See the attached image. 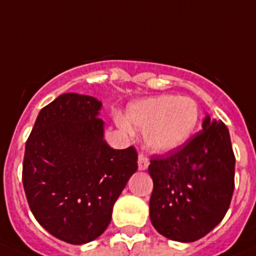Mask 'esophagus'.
Masks as SVG:
<instances>
[{"label":"esophagus","instance_id":"34e87169","mask_svg":"<svg viewBox=\"0 0 256 256\" xmlns=\"http://www.w3.org/2000/svg\"><path fill=\"white\" fill-rule=\"evenodd\" d=\"M148 165H150L148 158H147L144 154H140V156H138V168H140V170H146V168H148Z\"/></svg>","mask_w":256,"mask_h":256}]
</instances>
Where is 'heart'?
<instances>
[{"instance_id": "b5f03b06", "label": "heart", "mask_w": 256, "mask_h": 256, "mask_svg": "<svg viewBox=\"0 0 256 256\" xmlns=\"http://www.w3.org/2000/svg\"><path fill=\"white\" fill-rule=\"evenodd\" d=\"M199 106L189 96L160 95L138 100L126 109V120L146 132V144L161 154L174 152L190 140L199 123ZM124 130H130L124 119H119Z\"/></svg>"}]
</instances>
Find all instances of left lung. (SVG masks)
Listing matches in <instances>:
<instances>
[{"instance_id":"obj_1","label":"left lung","mask_w":256,"mask_h":256,"mask_svg":"<svg viewBox=\"0 0 256 256\" xmlns=\"http://www.w3.org/2000/svg\"><path fill=\"white\" fill-rule=\"evenodd\" d=\"M203 130L184 147L154 154L150 218L157 232L174 241L193 242L224 220L235 188V154L228 128L207 116Z\"/></svg>"}]
</instances>
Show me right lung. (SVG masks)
I'll list each match as a JSON object with an SVG mask.
<instances>
[{"label": "right lung", "instance_id": "add662e5", "mask_svg": "<svg viewBox=\"0 0 256 256\" xmlns=\"http://www.w3.org/2000/svg\"><path fill=\"white\" fill-rule=\"evenodd\" d=\"M102 102L68 92L40 110L25 146L22 184L36 220L54 238L82 245L109 226L112 206L137 171L133 146L104 140Z\"/></svg>", "mask_w": 256, "mask_h": 256}]
</instances>
